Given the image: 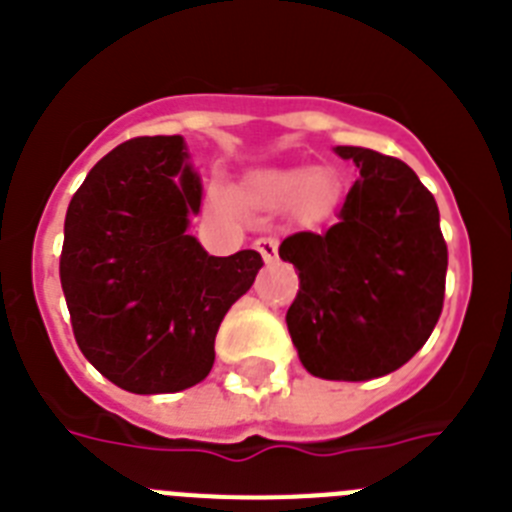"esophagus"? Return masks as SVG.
<instances>
[{"mask_svg": "<svg viewBox=\"0 0 512 512\" xmlns=\"http://www.w3.org/2000/svg\"><path fill=\"white\" fill-rule=\"evenodd\" d=\"M253 246H256V251L261 253V256H264V261L266 264H271V261H277V238H259V241L253 243Z\"/></svg>", "mask_w": 512, "mask_h": 512, "instance_id": "34e87169", "label": "esophagus"}]
</instances>
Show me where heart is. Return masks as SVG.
<instances>
[{
  "instance_id": "obj_1",
  "label": "heart",
  "mask_w": 512,
  "mask_h": 512,
  "mask_svg": "<svg viewBox=\"0 0 512 512\" xmlns=\"http://www.w3.org/2000/svg\"><path fill=\"white\" fill-rule=\"evenodd\" d=\"M259 194L269 205H289V202L297 200H310L315 205H325L330 200V184L315 169L269 171V174L259 179ZM212 202H215L217 210H233V202L223 192H215Z\"/></svg>"
}]
</instances>
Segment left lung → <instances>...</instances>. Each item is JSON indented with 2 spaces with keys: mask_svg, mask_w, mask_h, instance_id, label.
Segmentation results:
<instances>
[{
  "mask_svg": "<svg viewBox=\"0 0 512 512\" xmlns=\"http://www.w3.org/2000/svg\"><path fill=\"white\" fill-rule=\"evenodd\" d=\"M359 176L338 223L284 238L300 271L287 328L312 377L366 382L418 354L443 307L449 253L433 194L400 158L336 146Z\"/></svg>",
  "mask_w": 512,
  "mask_h": 512,
  "instance_id": "1",
  "label": "left lung"
}]
</instances>
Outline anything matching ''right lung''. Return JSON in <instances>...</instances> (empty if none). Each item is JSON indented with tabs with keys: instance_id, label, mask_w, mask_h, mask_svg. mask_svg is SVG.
<instances>
[{
	"instance_id": "add662e5",
	"label": "right lung",
	"mask_w": 512,
	"mask_h": 512,
	"mask_svg": "<svg viewBox=\"0 0 512 512\" xmlns=\"http://www.w3.org/2000/svg\"><path fill=\"white\" fill-rule=\"evenodd\" d=\"M202 179L182 135L125 140L71 197L61 287L81 354L133 395L194 387L215 364L225 312L261 253L210 256L187 233Z\"/></svg>"
}]
</instances>
